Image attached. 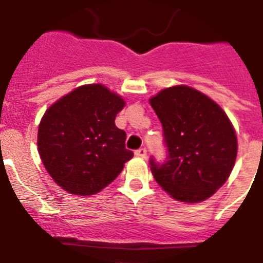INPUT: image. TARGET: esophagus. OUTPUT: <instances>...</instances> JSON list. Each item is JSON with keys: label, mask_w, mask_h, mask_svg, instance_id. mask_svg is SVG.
I'll use <instances>...</instances> for the list:
<instances>
[{"label": "esophagus", "mask_w": 263, "mask_h": 263, "mask_svg": "<svg viewBox=\"0 0 263 263\" xmlns=\"http://www.w3.org/2000/svg\"><path fill=\"white\" fill-rule=\"evenodd\" d=\"M136 155H137V156H138V157H142V159H144V157H146V155H147V149H146V148H139V149H137Z\"/></svg>", "instance_id": "34e87169"}]
</instances>
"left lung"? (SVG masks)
Wrapping results in <instances>:
<instances>
[{
  "mask_svg": "<svg viewBox=\"0 0 263 263\" xmlns=\"http://www.w3.org/2000/svg\"><path fill=\"white\" fill-rule=\"evenodd\" d=\"M167 148L162 164L151 157V172L176 200L211 197L231 174L237 154L234 126L223 109L190 86L166 87L149 99Z\"/></svg>",
  "mask_w": 263,
  "mask_h": 263,
  "instance_id": "1",
  "label": "left lung"
}]
</instances>
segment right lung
<instances>
[{
	"mask_svg": "<svg viewBox=\"0 0 263 263\" xmlns=\"http://www.w3.org/2000/svg\"><path fill=\"white\" fill-rule=\"evenodd\" d=\"M121 97L101 84L82 85L47 108L39 126V154L59 186L94 195L108 186L133 157L126 134L115 125Z\"/></svg>",
	"mask_w": 263,
	"mask_h": 263,
	"instance_id": "obj_1",
	"label": "right lung"
}]
</instances>
